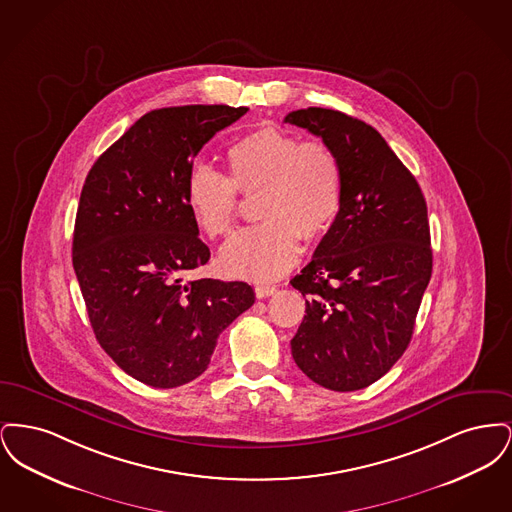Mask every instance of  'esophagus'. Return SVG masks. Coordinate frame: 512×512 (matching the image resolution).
<instances>
[{"instance_id":"obj_1","label":"esophagus","mask_w":512,"mask_h":512,"mask_svg":"<svg viewBox=\"0 0 512 512\" xmlns=\"http://www.w3.org/2000/svg\"><path fill=\"white\" fill-rule=\"evenodd\" d=\"M272 293H276V286H255V295H257L259 299L270 297Z\"/></svg>"}]
</instances>
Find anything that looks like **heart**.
<instances>
[{
    "label": "heart",
    "mask_w": 512,
    "mask_h": 512,
    "mask_svg": "<svg viewBox=\"0 0 512 512\" xmlns=\"http://www.w3.org/2000/svg\"><path fill=\"white\" fill-rule=\"evenodd\" d=\"M230 176L197 161L186 178V203L211 238L228 236L240 215L242 194L261 190L257 215L265 219L220 251V267L236 278L267 282L295 265L301 238L322 240L340 213L343 167L322 140L303 142L278 126H261L228 147Z\"/></svg>",
    "instance_id": "1"
}]
</instances>
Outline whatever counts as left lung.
I'll return each instance as SVG.
<instances>
[{"label":"left lung","instance_id":"obj_1","mask_svg":"<svg viewBox=\"0 0 512 512\" xmlns=\"http://www.w3.org/2000/svg\"><path fill=\"white\" fill-rule=\"evenodd\" d=\"M284 122L309 130L340 155V213L292 284L305 317L292 355L315 384L363 390L405 353L432 276L426 199L413 174L370 124L309 107Z\"/></svg>","mask_w":512,"mask_h":512}]
</instances>
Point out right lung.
<instances>
[{"instance_id": "1", "label": "right lung", "mask_w": 512, "mask_h": 512, "mask_svg": "<svg viewBox=\"0 0 512 512\" xmlns=\"http://www.w3.org/2000/svg\"><path fill=\"white\" fill-rule=\"evenodd\" d=\"M247 111H149L86 176L73 236L80 292L99 345L151 388H178L203 374L220 332L255 303L245 282H184L211 257L186 203L188 172L199 149Z\"/></svg>"}]
</instances>
